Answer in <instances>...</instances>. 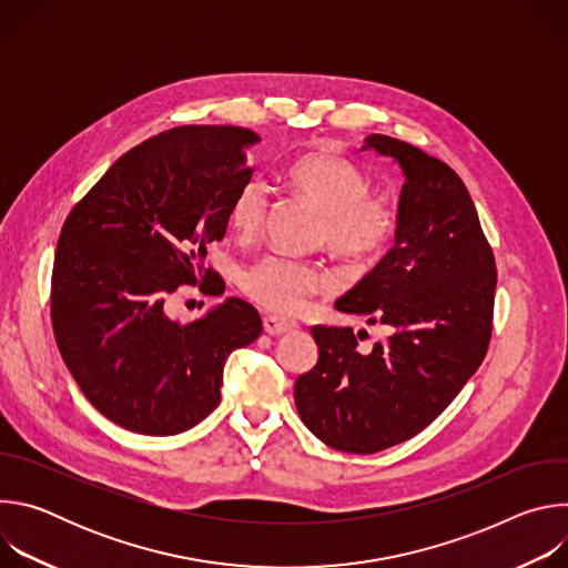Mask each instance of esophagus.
<instances>
[{"instance_id": "34e87169", "label": "esophagus", "mask_w": 568, "mask_h": 568, "mask_svg": "<svg viewBox=\"0 0 568 568\" xmlns=\"http://www.w3.org/2000/svg\"><path fill=\"white\" fill-rule=\"evenodd\" d=\"M263 328H265V333H267V335H272V337H281V335H285V333L296 331L298 326H296V321H290V318H281V316H265V318H263Z\"/></svg>"}]
</instances>
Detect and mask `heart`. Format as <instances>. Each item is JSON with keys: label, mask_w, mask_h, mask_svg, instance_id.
I'll use <instances>...</instances> for the list:
<instances>
[{"label": "heart", "mask_w": 568, "mask_h": 568, "mask_svg": "<svg viewBox=\"0 0 568 568\" xmlns=\"http://www.w3.org/2000/svg\"><path fill=\"white\" fill-rule=\"evenodd\" d=\"M287 186L321 211L316 240L339 258L364 265L375 261L397 226V206L386 193H371L368 175L333 150L298 154L285 171ZM270 189L250 180L229 206V222L242 240L256 237L270 215ZM245 294L278 314L298 312L305 301L331 285V276L312 265L283 256H265L242 272Z\"/></svg>", "instance_id": "heart-1"}]
</instances>
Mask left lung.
I'll use <instances>...</instances> for the list:
<instances>
[{
  "label": "left lung",
  "instance_id": "left-lung-1",
  "mask_svg": "<svg viewBox=\"0 0 568 568\" xmlns=\"http://www.w3.org/2000/svg\"><path fill=\"white\" fill-rule=\"evenodd\" d=\"M362 150L404 173L395 245L335 307L393 335L362 351L353 328L314 326L318 362L294 384L303 425L348 454L409 440L447 409L488 353L497 290L493 247L445 161L386 134Z\"/></svg>",
  "mask_w": 568,
  "mask_h": 568
}]
</instances>
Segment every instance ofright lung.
Returning a JSON list of instances; mask_svg holds the SVG:
<instances>
[{
    "mask_svg": "<svg viewBox=\"0 0 568 568\" xmlns=\"http://www.w3.org/2000/svg\"><path fill=\"white\" fill-rule=\"evenodd\" d=\"M261 136L184 125L119 156L67 215L53 258L51 321L80 390L123 429L175 436L220 404L231 351L261 337L254 305L229 296L191 323L166 314L182 285L209 281L237 189Z\"/></svg>",
    "mask_w": 568,
    "mask_h": 568,
    "instance_id": "add662e5",
    "label": "right lung"
}]
</instances>
